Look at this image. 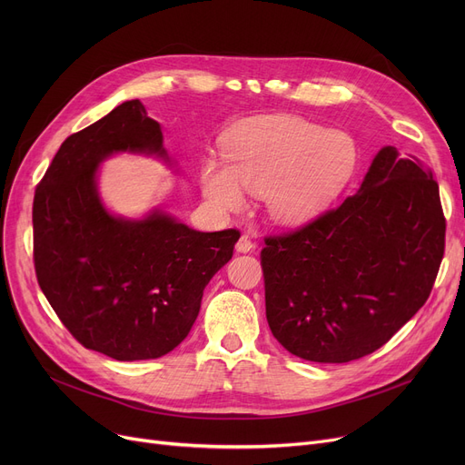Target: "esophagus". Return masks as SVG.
<instances>
[{
	"label": "esophagus",
	"instance_id": "esophagus-1",
	"mask_svg": "<svg viewBox=\"0 0 465 465\" xmlns=\"http://www.w3.org/2000/svg\"><path fill=\"white\" fill-rule=\"evenodd\" d=\"M252 249H254V242L251 241V237L249 235H241L239 241H237V245H235V251L237 252H251Z\"/></svg>",
	"mask_w": 465,
	"mask_h": 465
}]
</instances>
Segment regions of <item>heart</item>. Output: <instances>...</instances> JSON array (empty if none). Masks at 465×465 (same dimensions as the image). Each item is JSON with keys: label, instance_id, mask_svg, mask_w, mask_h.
<instances>
[{"label": "heart", "instance_id": "b5f03b06", "mask_svg": "<svg viewBox=\"0 0 465 465\" xmlns=\"http://www.w3.org/2000/svg\"><path fill=\"white\" fill-rule=\"evenodd\" d=\"M226 165L202 163V192L218 213L245 205V188L262 192L275 223L296 224L319 213L356 173V141L314 122L281 116L249 122L223 139Z\"/></svg>", "mask_w": 465, "mask_h": 465}]
</instances>
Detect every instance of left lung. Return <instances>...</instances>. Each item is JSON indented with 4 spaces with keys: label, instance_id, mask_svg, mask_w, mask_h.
<instances>
[{
    "label": "left lung",
    "instance_id": "obj_1",
    "mask_svg": "<svg viewBox=\"0 0 465 465\" xmlns=\"http://www.w3.org/2000/svg\"><path fill=\"white\" fill-rule=\"evenodd\" d=\"M443 252L431 169L382 146L356 193L296 232L265 237L267 324L309 361L368 356L426 303Z\"/></svg>",
    "mask_w": 465,
    "mask_h": 465
}]
</instances>
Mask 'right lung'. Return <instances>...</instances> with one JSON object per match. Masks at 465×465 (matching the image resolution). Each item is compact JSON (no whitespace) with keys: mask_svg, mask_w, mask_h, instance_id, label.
<instances>
[{"mask_svg":"<svg viewBox=\"0 0 465 465\" xmlns=\"http://www.w3.org/2000/svg\"><path fill=\"white\" fill-rule=\"evenodd\" d=\"M120 153L171 163L162 128L139 100L69 135L48 165L34 198L35 273L83 347L118 361L153 360L190 333L239 232L192 230L162 209L143 218L113 214L97 173Z\"/></svg>","mask_w":465,"mask_h":465,"instance_id":"1","label":"right lung"}]
</instances>
